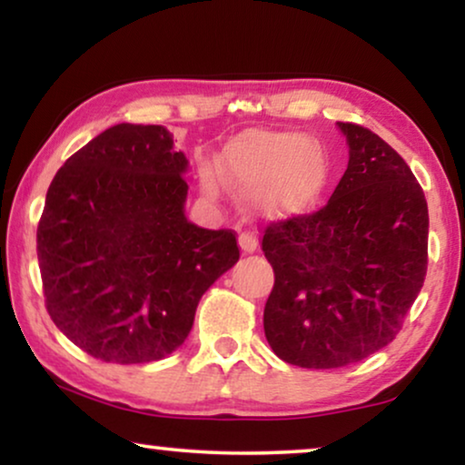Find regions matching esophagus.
<instances>
[{"mask_svg": "<svg viewBox=\"0 0 465 465\" xmlns=\"http://www.w3.org/2000/svg\"><path fill=\"white\" fill-rule=\"evenodd\" d=\"M239 247L243 253H253L258 250V239L253 232H241L239 234Z\"/></svg>", "mask_w": 465, "mask_h": 465, "instance_id": "esophagus-1", "label": "esophagus"}]
</instances>
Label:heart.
I'll return each instance as SVG.
<instances>
[{
  "label": "heart",
  "instance_id": "1",
  "mask_svg": "<svg viewBox=\"0 0 465 465\" xmlns=\"http://www.w3.org/2000/svg\"><path fill=\"white\" fill-rule=\"evenodd\" d=\"M222 173L241 194L277 215H298L313 209L328 186V163L322 150L302 133L245 131L222 152ZM203 188L218 193V175L203 164Z\"/></svg>",
  "mask_w": 465,
  "mask_h": 465
}]
</instances>
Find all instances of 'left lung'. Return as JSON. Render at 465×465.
I'll return each instance as SVG.
<instances>
[{
  "label": "left lung",
  "mask_w": 465,
  "mask_h": 465,
  "mask_svg": "<svg viewBox=\"0 0 465 465\" xmlns=\"http://www.w3.org/2000/svg\"><path fill=\"white\" fill-rule=\"evenodd\" d=\"M349 164L313 213L264 228L275 272L264 334L277 358L341 368L396 339L428 272V203L404 158L377 133L339 123Z\"/></svg>",
  "instance_id": "1"
}]
</instances>
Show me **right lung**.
I'll return each instance as SVG.
<instances>
[{
    "label": "right lung",
    "instance_id": "add662e5",
    "mask_svg": "<svg viewBox=\"0 0 465 465\" xmlns=\"http://www.w3.org/2000/svg\"><path fill=\"white\" fill-rule=\"evenodd\" d=\"M186 167L164 126L123 123L69 156L50 183L37 224L46 311L93 358H167L201 296L239 260L234 231L183 215Z\"/></svg>",
    "mask_w": 465,
    "mask_h": 465
}]
</instances>
